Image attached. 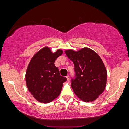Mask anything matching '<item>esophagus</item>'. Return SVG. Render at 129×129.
<instances>
[{
	"label": "esophagus",
	"mask_w": 129,
	"mask_h": 129,
	"mask_svg": "<svg viewBox=\"0 0 129 129\" xmlns=\"http://www.w3.org/2000/svg\"><path fill=\"white\" fill-rule=\"evenodd\" d=\"M66 78H67V81H69V76H66Z\"/></svg>",
	"instance_id": "obj_1"
}]
</instances>
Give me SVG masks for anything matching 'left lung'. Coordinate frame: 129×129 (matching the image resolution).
Wrapping results in <instances>:
<instances>
[{
  "mask_svg": "<svg viewBox=\"0 0 129 129\" xmlns=\"http://www.w3.org/2000/svg\"><path fill=\"white\" fill-rule=\"evenodd\" d=\"M65 53L75 66L76 78L71 81L74 93L85 102L94 101L106 85L107 71L101 58L93 50L86 47L77 51L65 50Z\"/></svg>",
  "mask_w": 129,
  "mask_h": 129,
  "instance_id": "obj_1",
  "label": "left lung"
}]
</instances>
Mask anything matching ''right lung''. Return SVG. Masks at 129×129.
<instances>
[{
	"label": "right lung",
	"instance_id": "obj_1",
	"mask_svg": "<svg viewBox=\"0 0 129 129\" xmlns=\"http://www.w3.org/2000/svg\"><path fill=\"white\" fill-rule=\"evenodd\" d=\"M62 53L61 49L53 53L49 47H45L30 60L25 73L26 85L38 101L49 103L60 94L67 78L60 75L54 63Z\"/></svg>",
	"mask_w": 129,
	"mask_h": 129
}]
</instances>
